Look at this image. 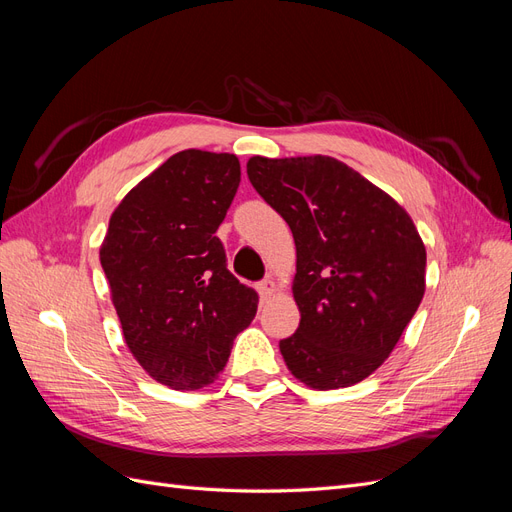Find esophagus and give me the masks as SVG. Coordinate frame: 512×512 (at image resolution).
Instances as JSON below:
<instances>
[{"label": "esophagus", "instance_id": "1", "mask_svg": "<svg viewBox=\"0 0 512 512\" xmlns=\"http://www.w3.org/2000/svg\"><path fill=\"white\" fill-rule=\"evenodd\" d=\"M258 292L262 294V297H271V294L275 292V282L271 280V277H267V280H262V282H258Z\"/></svg>", "mask_w": 512, "mask_h": 512}]
</instances>
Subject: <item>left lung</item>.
Wrapping results in <instances>:
<instances>
[{
	"label": "left lung",
	"instance_id": "obj_1",
	"mask_svg": "<svg viewBox=\"0 0 512 512\" xmlns=\"http://www.w3.org/2000/svg\"><path fill=\"white\" fill-rule=\"evenodd\" d=\"M254 190L297 245L301 322L280 350L290 374L344 389L389 359L425 294L427 254L406 209L329 156L247 162Z\"/></svg>",
	"mask_w": 512,
	"mask_h": 512
}]
</instances>
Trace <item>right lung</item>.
I'll return each mask as SVG.
<instances>
[{"label": "right lung", "mask_w": 512, "mask_h": 512, "mask_svg": "<svg viewBox=\"0 0 512 512\" xmlns=\"http://www.w3.org/2000/svg\"><path fill=\"white\" fill-rule=\"evenodd\" d=\"M239 181L232 153L179 151L121 200L100 247L132 356L175 391L218 378L256 316V290L228 271L215 237Z\"/></svg>", "instance_id": "obj_1"}]
</instances>
